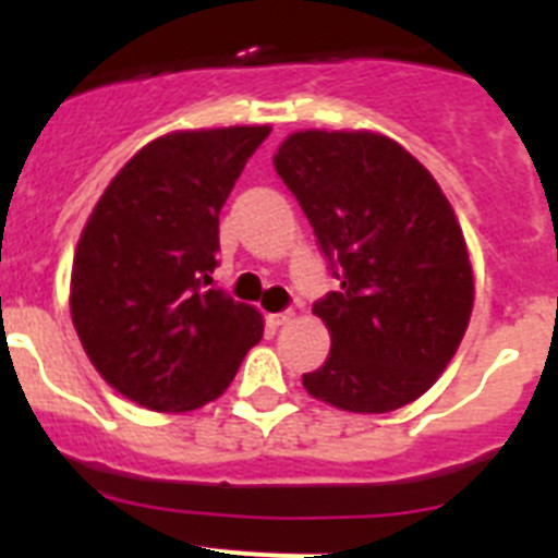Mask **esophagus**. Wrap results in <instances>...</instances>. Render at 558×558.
Instances as JSON below:
<instances>
[{"label":"esophagus","instance_id":"34e87169","mask_svg":"<svg viewBox=\"0 0 558 558\" xmlns=\"http://www.w3.org/2000/svg\"><path fill=\"white\" fill-rule=\"evenodd\" d=\"M290 318H293V313H290V310H284V313H270L268 315V322L274 324V327H282V324H288Z\"/></svg>","mask_w":558,"mask_h":558}]
</instances>
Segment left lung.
I'll use <instances>...</instances> for the list:
<instances>
[{"instance_id": "obj_1", "label": "left lung", "mask_w": 558, "mask_h": 558, "mask_svg": "<svg viewBox=\"0 0 558 558\" xmlns=\"http://www.w3.org/2000/svg\"><path fill=\"white\" fill-rule=\"evenodd\" d=\"M274 167L340 282L313 304L332 349L304 388L352 413L408 405L445 372L472 315L450 201L405 147L368 131H299Z\"/></svg>"}]
</instances>
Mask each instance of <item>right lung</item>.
<instances>
[{
  "mask_svg": "<svg viewBox=\"0 0 558 558\" xmlns=\"http://www.w3.org/2000/svg\"><path fill=\"white\" fill-rule=\"evenodd\" d=\"M268 125L167 133L106 186L72 265V324L108 386L159 413L229 388L263 315L211 284L220 209Z\"/></svg>",
  "mask_w": 558,
  "mask_h": 558,
  "instance_id": "obj_1",
  "label": "right lung"
}]
</instances>
